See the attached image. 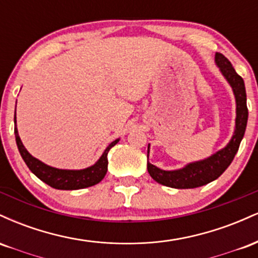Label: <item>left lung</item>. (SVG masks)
<instances>
[{"mask_svg": "<svg viewBox=\"0 0 258 258\" xmlns=\"http://www.w3.org/2000/svg\"><path fill=\"white\" fill-rule=\"evenodd\" d=\"M215 63L220 69L222 76L226 79L228 85L232 87L234 98H235L236 116L232 138L226 147L217 150L209 158L189 162L178 170H162L148 161V172L152 176V178L160 184L176 189H191L205 185L217 179L227 170L238 152L241 139L245 135L248 116L244 80L236 74L232 63L222 53H216ZM149 150L150 144H148V159H149Z\"/></svg>", "mask_w": 258, "mask_h": 258, "instance_id": "8db88e82", "label": "left lung"}]
</instances>
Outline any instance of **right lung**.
I'll use <instances>...</instances> for the list:
<instances>
[{"instance_id": "obj_1", "label": "right lung", "mask_w": 258, "mask_h": 258, "mask_svg": "<svg viewBox=\"0 0 258 258\" xmlns=\"http://www.w3.org/2000/svg\"><path fill=\"white\" fill-rule=\"evenodd\" d=\"M14 135H16V142L18 149H19L20 155H22L23 160L25 161V164L28 165V167L30 168V171L37 178H40L42 182L48 184L49 186L54 189H60V190H76V189H84L92 186L97 183H99L100 180L104 178L108 171V153L115 144H117V142L120 141V138L112 141L108 147L105 148V150L103 152L100 158L94 162L91 166L81 168V170H64V168H57L52 167L49 165L44 164L36 158L31 155L30 153L26 150V148L23 144L22 139L19 137V133H18L17 128V117L14 114Z\"/></svg>"}]
</instances>
